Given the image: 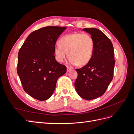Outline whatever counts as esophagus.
Returning a JSON list of instances; mask_svg holds the SVG:
<instances>
[{
  "instance_id": "34e87169",
  "label": "esophagus",
  "mask_w": 134,
  "mask_h": 134,
  "mask_svg": "<svg viewBox=\"0 0 134 134\" xmlns=\"http://www.w3.org/2000/svg\"><path fill=\"white\" fill-rule=\"evenodd\" d=\"M71 70H72V68L70 67H67V71H70Z\"/></svg>"
}]
</instances>
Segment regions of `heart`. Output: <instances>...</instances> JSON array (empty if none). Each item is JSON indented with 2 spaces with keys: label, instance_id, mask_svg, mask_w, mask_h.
<instances>
[{
  "label": "heart",
  "instance_id": "heart-1",
  "mask_svg": "<svg viewBox=\"0 0 134 134\" xmlns=\"http://www.w3.org/2000/svg\"><path fill=\"white\" fill-rule=\"evenodd\" d=\"M93 50L94 41L92 36L87 33L77 32L61 38L55 47L54 52L56 60L60 63L63 62L69 56L71 64H78L83 66L91 60Z\"/></svg>",
  "mask_w": 134,
  "mask_h": 134
}]
</instances>
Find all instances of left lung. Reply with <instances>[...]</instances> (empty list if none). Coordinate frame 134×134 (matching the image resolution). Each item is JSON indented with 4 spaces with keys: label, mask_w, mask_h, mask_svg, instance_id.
Returning a JSON list of instances; mask_svg holds the SVG:
<instances>
[{
    "label": "left lung",
    "mask_w": 134,
    "mask_h": 134,
    "mask_svg": "<svg viewBox=\"0 0 134 134\" xmlns=\"http://www.w3.org/2000/svg\"><path fill=\"white\" fill-rule=\"evenodd\" d=\"M94 41V50L88 63L76 69L78 77L74 86L82 98L92 100L102 96L113 79L115 64L111 40L103 32L94 28H84Z\"/></svg>",
    "instance_id": "8db88e82"
}]
</instances>
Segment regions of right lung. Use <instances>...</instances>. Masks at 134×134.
<instances>
[{
  "mask_svg": "<svg viewBox=\"0 0 134 134\" xmlns=\"http://www.w3.org/2000/svg\"><path fill=\"white\" fill-rule=\"evenodd\" d=\"M66 27L47 26L32 32L18 52L17 71L24 91L39 100L52 96L66 67L56 62L55 43Z\"/></svg>",
  "mask_w": 134,
  "mask_h": 134,
  "instance_id": "1",
  "label": "right lung"
}]
</instances>
